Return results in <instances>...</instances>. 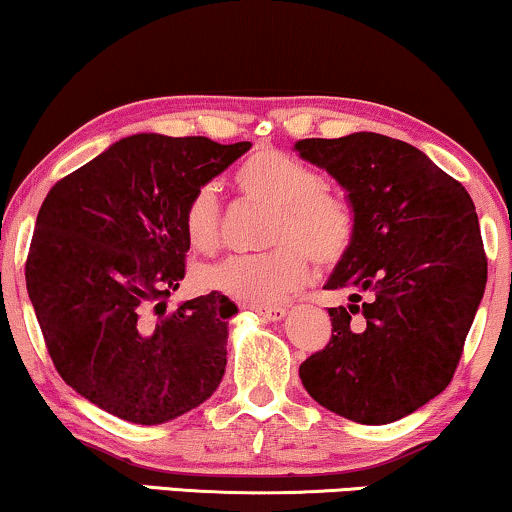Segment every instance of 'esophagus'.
I'll return each mask as SVG.
<instances>
[{"label": "esophagus", "instance_id": "34e87169", "mask_svg": "<svg viewBox=\"0 0 512 512\" xmlns=\"http://www.w3.org/2000/svg\"><path fill=\"white\" fill-rule=\"evenodd\" d=\"M249 308L254 313L261 315V318L273 320V323H277V320H282L287 315V308L285 306H254V304H251Z\"/></svg>", "mask_w": 512, "mask_h": 512}]
</instances>
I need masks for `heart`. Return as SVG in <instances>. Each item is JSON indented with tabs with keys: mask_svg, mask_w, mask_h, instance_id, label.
<instances>
[{
	"mask_svg": "<svg viewBox=\"0 0 512 512\" xmlns=\"http://www.w3.org/2000/svg\"><path fill=\"white\" fill-rule=\"evenodd\" d=\"M249 197L275 206L270 244L263 254H230L199 270V285L244 304H273L308 277V256L334 266L349 254L356 237V213L339 194L325 192L323 175L275 149H263L237 170ZM218 194L213 185L194 192L185 211L189 242L213 249L218 242Z\"/></svg>",
	"mask_w": 512,
	"mask_h": 512,
	"instance_id": "heart-1",
	"label": "heart"
}]
</instances>
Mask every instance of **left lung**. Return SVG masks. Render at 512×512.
Listing matches in <instances>:
<instances>
[{
    "label": "left lung",
    "mask_w": 512,
    "mask_h": 512,
    "mask_svg": "<svg viewBox=\"0 0 512 512\" xmlns=\"http://www.w3.org/2000/svg\"><path fill=\"white\" fill-rule=\"evenodd\" d=\"M301 159L346 189L356 237L325 289H351L327 308L332 339L299 368L320 406L361 425H387L449 387L487 287L470 194L413 144L377 132L299 140Z\"/></svg>",
    "instance_id": "8db88e82"
}]
</instances>
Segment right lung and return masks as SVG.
<instances>
[{
    "label": "right lung",
    "instance_id": "add662e5",
    "mask_svg": "<svg viewBox=\"0 0 512 512\" xmlns=\"http://www.w3.org/2000/svg\"><path fill=\"white\" fill-rule=\"evenodd\" d=\"M251 142L140 132L49 189L25 285L63 382L116 418L161 425L204 403L227 365L220 292L166 313L185 277V211Z\"/></svg>",
    "mask_w": 512,
    "mask_h": 512
}]
</instances>
